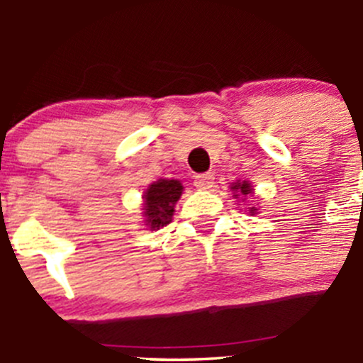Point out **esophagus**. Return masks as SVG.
Instances as JSON below:
<instances>
[{
    "mask_svg": "<svg viewBox=\"0 0 363 363\" xmlns=\"http://www.w3.org/2000/svg\"><path fill=\"white\" fill-rule=\"evenodd\" d=\"M214 174L207 172V174H200L195 177V186L199 189H211L214 188Z\"/></svg>",
    "mask_w": 363,
    "mask_h": 363,
    "instance_id": "34e87169",
    "label": "esophagus"
}]
</instances>
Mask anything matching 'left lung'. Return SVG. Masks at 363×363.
<instances>
[{
    "label": "left lung",
    "instance_id": "8db88e82",
    "mask_svg": "<svg viewBox=\"0 0 363 363\" xmlns=\"http://www.w3.org/2000/svg\"><path fill=\"white\" fill-rule=\"evenodd\" d=\"M232 189H233V191H235V195H233V196H235V199H237V196H239V195H242V196H247V195H250L252 188H251L250 182L244 181V182H235V184L232 186ZM242 200H246V199H242ZM250 211H251V214H255L256 208H255V207H251Z\"/></svg>",
    "mask_w": 363,
    "mask_h": 363
}]
</instances>
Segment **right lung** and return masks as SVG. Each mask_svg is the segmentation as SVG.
I'll return each instance as SVG.
<instances>
[{
    "instance_id": "obj_1",
    "label": "right lung",
    "mask_w": 363,
    "mask_h": 363,
    "mask_svg": "<svg viewBox=\"0 0 363 363\" xmlns=\"http://www.w3.org/2000/svg\"><path fill=\"white\" fill-rule=\"evenodd\" d=\"M182 186L179 181H167L160 179L158 182L149 186V189L144 195V214L145 223L151 230L167 226L172 221L174 216V205L181 199Z\"/></svg>"
}]
</instances>
